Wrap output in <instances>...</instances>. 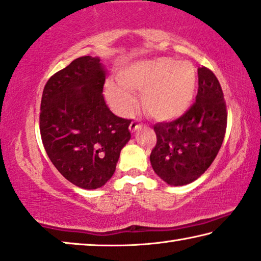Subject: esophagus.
Wrapping results in <instances>:
<instances>
[{
    "label": "esophagus",
    "mask_w": 261,
    "mask_h": 261,
    "mask_svg": "<svg viewBox=\"0 0 261 261\" xmlns=\"http://www.w3.org/2000/svg\"><path fill=\"white\" fill-rule=\"evenodd\" d=\"M139 126H141V123H139L137 119H136V120H132V122H131V124H130V131H132V132H135L136 130H137V129H138V127H139Z\"/></svg>",
    "instance_id": "esophagus-1"
}]
</instances>
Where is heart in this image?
I'll list each match as a JSON object with an SVG mask.
<instances>
[{"label": "heart", "mask_w": 261, "mask_h": 261, "mask_svg": "<svg viewBox=\"0 0 261 261\" xmlns=\"http://www.w3.org/2000/svg\"><path fill=\"white\" fill-rule=\"evenodd\" d=\"M196 86L195 67L170 58L141 61L119 73V83L109 80L106 93L113 104L129 111L135 104L132 92L143 93V105L152 117L174 119L188 109Z\"/></svg>", "instance_id": "1"}]
</instances>
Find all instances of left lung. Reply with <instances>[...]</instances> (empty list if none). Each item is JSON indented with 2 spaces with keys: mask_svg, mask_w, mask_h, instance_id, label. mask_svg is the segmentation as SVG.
Segmentation results:
<instances>
[{
  "mask_svg": "<svg viewBox=\"0 0 261 261\" xmlns=\"http://www.w3.org/2000/svg\"><path fill=\"white\" fill-rule=\"evenodd\" d=\"M195 102L179 117L153 126L157 142L150 153L152 169L171 186L200 177L215 160L227 127V109L218 78L207 67L197 69Z\"/></svg>",
  "mask_w": 261,
  "mask_h": 261,
  "instance_id": "left-lung-1",
  "label": "left lung"
}]
</instances>
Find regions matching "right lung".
I'll return each instance as SVG.
<instances>
[{
    "mask_svg": "<svg viewBox=\"0 0 261 261\" xmlns=\"http://www.w3.org/2000/svg\"><path fill=\"white\" fill-rule=\"evenodd\" d=\"M104 84L99 58H78L48 79L40 106L47 155L66 179L84 189L100 188L112 177L131 138V119L110 111Z\"/></svg>",
    "mask_w": 261,
    "mask_h": 261,
    "instance_id": "right-lung-1",
    "label": "right lung"
}]
</instances>
